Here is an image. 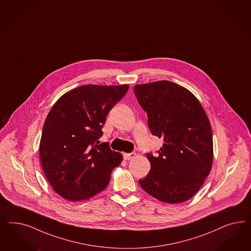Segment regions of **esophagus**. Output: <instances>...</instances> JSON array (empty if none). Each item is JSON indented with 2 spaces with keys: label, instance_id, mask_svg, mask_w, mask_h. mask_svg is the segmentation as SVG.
<instances>
[{
  "label": "esophagus",
  "instance_id": "esophagus-1",
  "mask_svg": "<svg viewBox=\"0 0 251 251\" xmlns=\"http://www.w3.org/2000/svg\"><path fill=\"white\" fill-rule=\"evenodd\" d=\"M136 153L135 152H125L123 154V158L125 160L132 159L133 157H135Z\"/></svg>",
  "mask_w": 251,
  "mask_h": 251
}]
</instances>
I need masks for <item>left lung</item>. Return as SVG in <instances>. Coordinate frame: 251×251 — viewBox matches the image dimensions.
<instances>
[{"label":"left lung","mask_w":251,"mask_h":251,"mask_svg":"<svg viewBox=\"0 0 251 251\" xmlns=\"http://www.w3.org/2000/svg\"><path fill=\"white\" fill-rule=\"evenodd\" d=\"M134 94L152 135L164 141L157 155L146 153L151 169L139 183L161 201H186L201 189L213 165V133L205 111L191 92L169 81L136 84Z\"/></svg>","instance_id":"1"}]
</instances>
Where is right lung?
Here are the masks:
<instances>
[{
  "label": "right lung",
  "mask_w": 251,
  "mask_h": 251,
  "mask_svg": "<svg viewBox=\"0 0 251 251\" xmlns=\"http://www.w3.org/2000/svg\"><path fill=\"white\" fill-rule=\"evenodd\" d=\"M128 84H86L61 96L46 118L39 145L41 167L53 190L72 201L105 190L122 154L99 143L106 115Z\"/></svg>",
  "instance_id": "obj_1"
}]
</instances>
